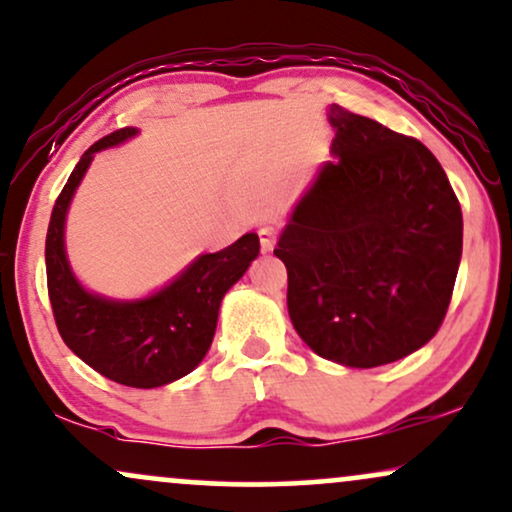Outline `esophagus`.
I'll return each mask as SVG.
<instances>
[{
    "mask_svg": "<svg viewBox=\"0 0 512 512\" xmlns=\"http://www.w3.org/2000/svg\"><path fill=\"white\" fill-rule=\"evenodd\" d=\"M277 237H280V232H277L275 225L268 223V225H261V228H258V240H261L263 251H270L272 247H275Z\"/></svg>",
    "mask_w": 512,
    "mask_h": 512,
    "instance_id": "obj_1",
    "label": "esophagus"
}]
</instances>
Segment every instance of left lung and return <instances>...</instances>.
Here are the masks:
<instances>
[{
	"label": "left lung",
	"instance_id": "8db88e82",
	"mask_svg": "<svg viewBox=\"0 0 512 512\" xmlns=\"http://www.w3.org/2000/svg\"><path fill=\"white\" fill-rule=\"evenodd\" d=\"M327 162L277 242L294 329L317 355L371 369L442 327L463 249L461 204L433 152L331 105Z\"/></svg>",
	"mask_w": 512,
	"mask_h": 512
}]
</instances>
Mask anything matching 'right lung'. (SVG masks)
<instances>
[{
  "label": "right lung",
  "instance_id": "right-lung-1",
  "mask_svg": "<svg viewBox=\"0 0 512 512\" xmlns=\"http://www.w3.org/2000/svg\"><path fill=\"white\" fill-rule=\"evenodd\" d=\"M136 134L134 126L112 131L77 162L51 211L46 287L58 334L79 360L122 386L159 388L204 360L225 291L247 272L261 242L256 232H247L216 254H202L174 282L141 301H110L86 291L65 256V214L96 152Z\"/></svg>",
  "mask_w": 512,
  "mask_h": 512
}]
</instances>
